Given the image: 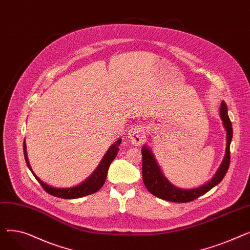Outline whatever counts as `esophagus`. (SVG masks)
<instances>
[{
  "instance_id": "34e87169",
  "label": "esophagus",
  "mask_w": 250,
  "mask_h": 250,
  "mask_svg": "<svg viewBox=\"0 0 250 250\" xmlns=\"http://www.w3.org/2000/svg\"><path fill=\"white\" fill-rule=\"evenodd\" d=\"M128 140L132 142L134 145H140L145 140V134L144 129L140 125H134L128 130Z\"/></svg>"
}]
</instances>
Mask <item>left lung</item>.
<instances>
[{
    "instance_id": "obj_1",
    "label": "left lung",
    "mask_w": 250,
    "mask_h": 250,
    "mask_svg": "<svg viewBox=\"0 0 250 250\" xmlns=\"http://www.w3.org/2000/svg\"><path fill=\"white\" fill-rule=\"evenodd\" d=\"M220 115L223 121L226 132H227V147L224 159H223L218 171L214 175V177L209 180L206 185L191 189H182L174 187L172 183H170L168 179L162 173L161 169L157 163L155 157L149 147L144 146L142 149L143 156V168H142V175L144 185L147 189L154 194L155 196L165 201L174 202V203H188L199 196L205 194L209 189H212L216 187L221 180L226 175L229 164H230V144L233 137V129L230 118L228 116L227 105L223 101L220 108Z\"/></svg>"
}]
</instances>
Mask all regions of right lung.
Returning a JSON list of instances; mask_svg holds the SVG:
<instances>
[{
    "mask_svg": "<svg viewBox=\"0 0 250 250\" xmlns=\"http://www.w3.org/2000/svg\"><path fill=\"white\" fill-rule=\"evenodd\" d=\"M121 143H122V139H118L113 144V145H111V147L103 156V158L100 161L97 168L95 169V171L92 173L84 182H82L81 185H79L77 187H73V188H52V187L46 185V183L43 182L41 178H38L34 174V172L32 171V169L30 167L28 157H27V151H26L25 141L23 144V151H24V157H25L26 164H27L28 168L30 169V171L32 172V174L34 175L36 180L41 183V186L43 188V189L51 195H55V196H58V198H62V199H69L70 200V199H79V198H82V196L92 194V193L98 191L103 187L105 179H106L108 168H109L111 162L116 157L118 150H120Z\"/></svg>",
    "mask_w": 250,
    "mask_h": 250,
    "instance_id": "right-lung-1",
    "label": "right lung"
}]
</instances>
